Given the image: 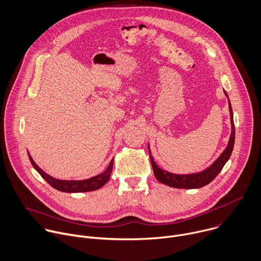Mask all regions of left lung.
<instances>
[{
  "label": "left lung",
  "instance_id": "8db88e82",
  "mask_svg": "<svg viewBox=\"0 0 261 261\" xmlns=\"http://www.w3.org/2000/svg\"><path fill=\"white\" fill-rule=\"evenodd\" d=\"M224 93L226 97L228 98V95L226 91L224 90ZM228 109H229V115H230V124H231V134L229 137L228 144L224 151L221 153L219 158L205 170L198 172V173H193V174H186V175H179V174H173L171 172L165 171L161 169L158 164H156L151 155L150 151V146L148 145V150H149V155H150V161L152 165V169L154 172L155 178L158 179L161 183L174 187V188H181V189H194V188H200L206 184H209L212 182L216 176L221 172L222 168L224 165L227 163L229 160L231 152L233 150V145H234V123H233V114H232V109L230 105V100L228 98Z\"/></svg>",
  "mask_w": 261,
  "mask_h": 261
}]
</instances>
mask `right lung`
I'll list each match as a JSON object with an SVG mask.
<instances>
[{
	"label": "right lung",
	"mask_w": 261,
	"mask_h": 261,
	"mask_svg": "<svg viewBox=\"0 0 261 261\" xmlns=\"http://www.w3.org/2000/svg\"><path fill=\"white\" fill-rule=\"evenodd\" d=\"M28 155H29V159H30L33 167L35 168V170L41 175V177L47 183H49L52 187L60 190V191L69 192V193L93 191V190H97L100 187H102L110 179L112 169H113V163H114V160H112L110 162L108 168L105 171H103L101 174L96 175L94 177H91L89 179H85V180H61V179L54 178V177H51L50 175L46 174L43 170H41L35 164V162L32 159V156L30 155V153H28Z\"/></svg>",
	"instance_id": "obj_1"
}]
</instances>
